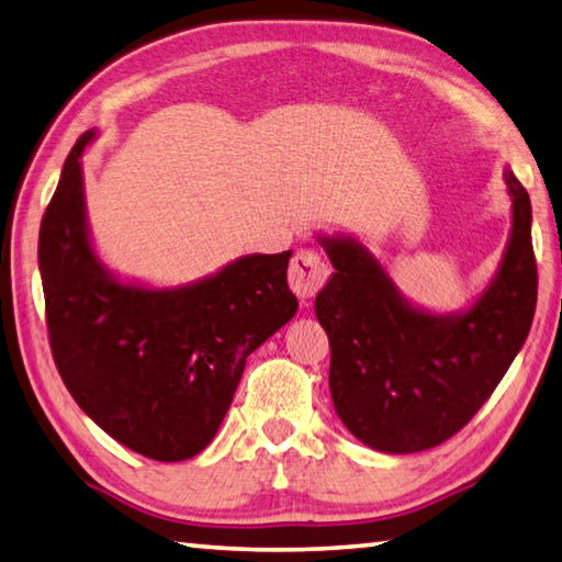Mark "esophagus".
Returning <instances> with one entry per match:
<instances>
[{"label": "esophagus", "mask_w": 562, "mask_h": 562, "mask_svg": "<svg viewBox=\"0 0 562 562\" xmlns=\"http://www.w3.org/2000/svg\"><path fill=\"white\" fill-rule=\"evenodd\" d=\"M328 262L321 258L316 250H300L292 258V266H290V288L292 292L300 296L302 302L312 300V296L324 288L326 280H328Z\"/></svg>", "instance_id": "34e87169"}]
</instances>
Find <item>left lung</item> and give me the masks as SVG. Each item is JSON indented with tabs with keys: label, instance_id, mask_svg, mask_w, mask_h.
<instances>
[{
	"label": "left lung",
	"instance_id": "left-lung-1",
	"mask_svg": "<svg viewBox=\"0 0 562 562\" xmlns=\"http://www.w3.org/2000/svg\"><path fill=\"white\" fill-rule=\"evenodd\" d=\"M512 226L487 288L459 312L413 304L350 234H318L330 266L316 318L330 342V396L342 425L384 453L432 449L479 413L515 362L536 308L531 200L505 166Z\"/></svg>",
	"mask_w": 562,
	"mask_h": 562
}]
</instances>
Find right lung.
<instances>
[{"mask_svg":"<svg viewBox=\"0 0 562 562\" xmlns=\"http://www.w3.org/2000/svg\"><path fill=\"white\" fill-rule=\"evenodd\" d=\"M87 130L59 173L38 238L50 348L71 398L103 432L154 461L205 449L246 357L296 314L292 250L241 256L178 288L123 280L93 248L83 200Z\"/></svg>","mask_w":562,"mask_h":562,"instance_id":"right-lung-1","label":"right lung"}]
</instances>
